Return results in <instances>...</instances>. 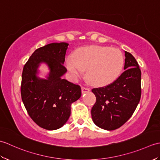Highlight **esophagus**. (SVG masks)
I'll use <instances>...</instances> for the list:
<instances>
[{
	"instance_id": "esophagus-1",
	"label": "esophagus",
	"mask_w": 160,
	"mask_h": 160,
	"mask_svg": "<svg viewBox=\"0 0 160 160\" xmlns=\"http://www.w3.org/2000/svg\"><path fill=\"white\" fill-rule=\"evenodd\" d=\"M81 89H82V93H88L90 91V89H89V88H87V87H82Z\"/></svg>"
}]
</instances>
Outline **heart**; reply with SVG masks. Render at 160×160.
<instances>
[{
  "mask_svg": "<svg viewBox=\"0 0 160 160\" xmlns=\"http://www.w3.org/2000/svg\"><path fill=\"white\" fill-rule=\"evenodd\" d=\"M66 66L73 79L81 77L86 70L87 80L95 86L110 84L120 76L124 66V58L120 51L109 47H84L69 56Z\"/></svg>",
  "mask_w": 160,
  "mask_h": 160,
  "instance_id": "heart-1",
  "label": "heart"
}]
</instances>
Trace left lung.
Returning a JSON list of instances; mask_svg holds the SVG:
<instances>
[{
  "instance_id": "8db88e82",
  "label": "left lung",
  "mask_w": 160,
  "mask_h": 160,
  "mask_svg": "<svg viewBox=\"0 0 160 160\" xmlns=\"http://www.w3.org/2000/svg\"><path fill=\"white\" fill-rule=\"evenodd\" d=\"M125 52V70L108 86L95 88L96 102L91 108L94 124L104 130L120 128L136 108L141 98V71L132 54Z\"/></svg>"
}]
</instances>
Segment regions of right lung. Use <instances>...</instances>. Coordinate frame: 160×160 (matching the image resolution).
<instances>
[{"label":"right lung","mask_w":160,"mask_h":160,"mask_svg":"<svg viewBox=\"0 0 160 160\" xmlns=\"http://www.w3.org/2000/svg\"><path fill=\"white\" fill-rule=\"evenodd\" d=\"M69 44L53 42L37 49L23 67L21 98L33 121L47 130H56L67 122L71 105L81 96V88L62 79L67 72L64 56ZM46 63L47 78L38 76V67Z\"/></svg>","instance_id":"right-lung-1"}]
</instances>
